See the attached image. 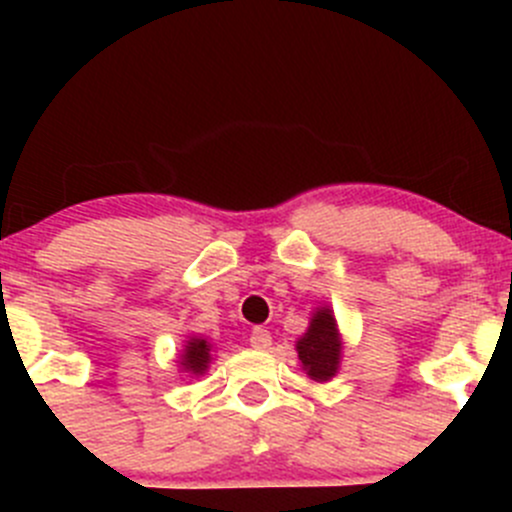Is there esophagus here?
<instances>
[{"label": "esophagus", "mask_w": 512, "mask_h": 512, "mask_svg": "<svg viewBox=\"0 0 512 512\" xmlns=\"http://www.w3.org/2000/svg\"><path fill=\"white\" fill-rule=\"evenodd\" d=\"M250 344H252V349H260V352H265V349L272 347V334L267 332V329L255 327L250 334Z\"/></svg>", "instance_id": "1"}]
</instances>
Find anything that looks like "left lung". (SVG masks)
<instances>
[{"label": "left lung", "mask_w": 512, "mask_h": 512, "mask_svg": "<svg viewBox=\"0 0 512 512\" xmlns=\"http://www.w3.org/2000/svg\"><path fill=\"white\" fill-rule=\"evenodd\" d=\"M302 371L317 384H327L339 374L344 354V339L339 332L337 317L329 304L314 307L309 327L294 344Z\"/></svg>", "instance_id": "1"}]
</instances>
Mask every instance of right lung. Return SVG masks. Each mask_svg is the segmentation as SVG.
<instances>
[{
	"instance_id": "1",
	"label": "right lung",
	"mask_w": 512,
	"mask_h": 512,
	"mask_svg": "<svg viewBox=\"0 0 512 512\" xmlns=\"http://www.w3.org/2000/svg\"><path fill=\"white\" fill-rule=\"evenodd\" d=\"M213 352L215 347L208 337L190 334V337H185L183 349L178 354V371L190 374V379L203 376L210 369V364H213Z\"/></svg>"
}]
</instances>
